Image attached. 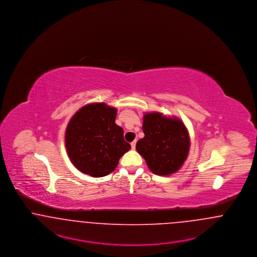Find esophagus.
Returning a JSON list of instances; mask_svg holds the SVG:
<instances>
[{
  "label": "esophagus",
  "mask_w": 257,
  "mask_h": 257,
  "mask_svg": "<svg viewBox=\"0 0 257 257\" xmlns=\"http://www.w3.org/2000/svg\"><path fill=\"white\" fill-rule=\"evenodd\" d=\"M131 146H132V149H133V150H134V149H135V146H136V141H134V142H132V143H131Z\"/></svg>",
  "instance_id": "esophagus-1"
}]
</instances>
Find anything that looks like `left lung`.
Segmentation results:
<instances>
[{
  "label": "left lung",
  "mask_w": 257,
  "mask_h": 257,
  "mask_svg": "<svg viewBox=\"0 0 257 257\" xmlns=\"http://www.w3.org/2000/svg\"><path fill=\"white\" fill-rule=\"evenodd\" d=\"M142 130L145 136L136 143V151L149 169L158 176L178 172L189 154V134L184 123L177 117L150 112L144 115Z\"/></svg>",
  "instance_id": "8db88e82"
}]
</instances>
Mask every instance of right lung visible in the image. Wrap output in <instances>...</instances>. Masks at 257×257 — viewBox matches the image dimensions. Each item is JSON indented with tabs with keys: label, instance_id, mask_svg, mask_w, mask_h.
<instances>
[{
	"label": "right lung",
	"instance_id": "right-lung-1",
	"mask_svg": "<svg viewBox=\"0 0 257 257\" xmlns=\"http://www.w3.org/2000/svg\"><path fill=\"white\" fill-rule=\"evenodd\" d=\"M117 109L103 102L89 103L75 113L65 132L68 156L74 166L93 178L109 175L131 150L123 128L115 123Z\"/></svg>",
	"mask_w": 257,
	"mask_h": 257
}]
</instances>
